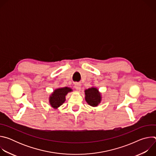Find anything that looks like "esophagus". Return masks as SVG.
Segmentation results:
<instances>
[{
  "mask_svg": "<svg viewBox=\"0 0 156 156\" xmlns=\"http://www.w3.org/2000/svg\"><path fill=\"white\" fill-rule=\"evenodd\" d=\"M81 84L80 83H76L75 84V87L76 90H80V89H81Z\"/></svg>",
  "mask_w": 156,
  "mask_h": 156,
  "instance_id": "1",
  "label": "esophagus"
}]
</instances>
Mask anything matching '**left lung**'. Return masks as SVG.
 <instances>
[{"instance_id": "1", "label": "left lung", "mask_w": 156, "mask_h": 156, "mask_svg": "<svg viewBox=\"0 0 156 156\" xmlns=\"http://www.w3.org/2000/svg\"><path fill=\"white\" fill-rule=\"evenodd\" d=\"M85 99L91 106H97L101 102V97L98 90L95 87L89 88L85 90Z\"/></svg>"}]
</instances>
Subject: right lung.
I'll return each instance as SVG.
<instances>
[{"instance_id": "add662e5", "label": "right lung", "mask_w": 156, "mask_h": 156, "mask_svg": "<svg viewBox=\"0 0 156 156\" xmlns=\"http://www.w3.org/2000/svg\"><path fill=\"white\" fill-rule=\"evenodd\" d=\"M72 91V89L68 87L57 89L50 97L51 105L54 108L60 107L65 101V96L68 93Z\"/></svg>"}]
</instances>
